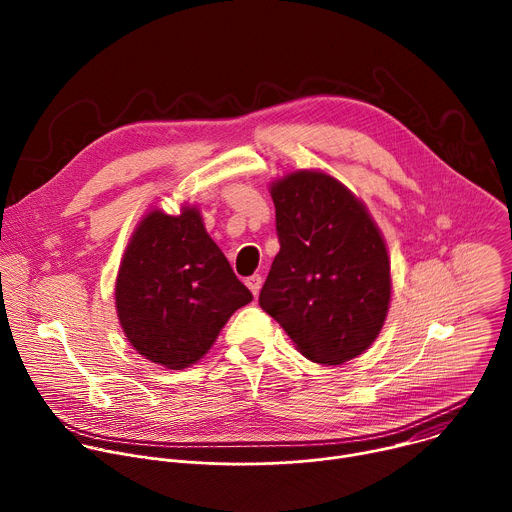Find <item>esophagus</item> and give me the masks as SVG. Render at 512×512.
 <instances>
[{
    "instance_id": "34e87169",
    "label": "esophagus",
    "mask_w": 512,
    "mask_h": 512,
    "mask_svg": "<svg viewBox=\"0 0 512 512\" xmlns=\"http://www.w3.org/2000/svg\"><path fill=\"white\" fill-rule=\"evenodd\" d=\"M261 283H263V279H261V275H251V277H247L245 279V285L251 289V294L257 298L259 296V289H261Z\"/></svg>"
}]
</instances>
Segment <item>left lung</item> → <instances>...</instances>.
Returning a JSON list of instances; mask_svg holds the SVG:
<instances>
[{"label":"left lung","instance_id":"1","mask_svg":"<svg viewBox=\"0 0 512 512\" xmlns=\"http://www.w3.org/2000/svg\"><path fill=\"white\" fill-rule=\"evenodd\" d=\"M279 253L259 306L310 360L342 364L379 336L391 302L385 239L342 182L298 170L271 184Z\"/></svg>","mask_w":512,"mask_h":512}]
</instances>
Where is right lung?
I'll list each match as a JSON object with an SVG mask.
<instances>
[{
  "instance_id": "add662e5",
  "label": "right lung",
  "mask_w": 512,
  "mask_h": 512,
  "mask_svg": "<svg viewBox=\"0 0 512 512\" xmlns=\"http://www.w3.org/2000/svg\"><path fill=\"white\" fill-rule=\"evenodd\" d=\"M253 300L208 237L200 210L156 208L141 218L123 253L115 308L131 346L182 371L214 344L229 318Z\"/></svg>"
}]
</instances>
